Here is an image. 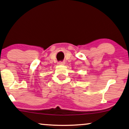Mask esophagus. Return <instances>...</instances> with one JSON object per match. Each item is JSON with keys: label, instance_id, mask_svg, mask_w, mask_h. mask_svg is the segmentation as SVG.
<instances>
[{"label": "esophagus", "instance_id": "obj_1", "mask_svg": "<svg viewBox=\"0 0 129 129\" xmlns=\"http://www.w3.org/2000/svg\"><path fill=\"white\" fill-rule=\"evenodd\" d=\"M58 64V65H64L65 62H59Z\"/></svg>", "mask_w": 129, "mask_h": 129}]
</instances>
